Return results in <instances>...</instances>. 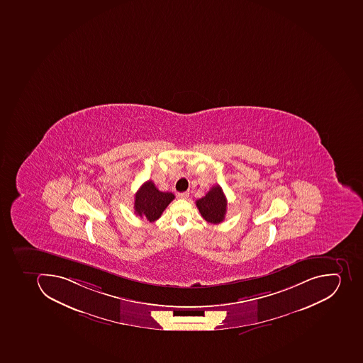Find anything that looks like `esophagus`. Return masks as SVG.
<instances>
[{
    "instance_id": "34e87169",
    "label": "esophagus",
    "mask_w": 363,
    "mask_h": 363,
    "mask_svg": "<svg viewBox=\"0 0 363 363\" xmlns=\"http://www.w3.org/2000/svg\"><path fill=\"white\" fill-rule=\"evenodd\" d=\"M189 196V192L178 193V198L179 199H187Z\"/></svg>"
}]
</instances>
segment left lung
Instances as JSON below:
<instances>
[{
    "label": "left lung",
    "instance_id": "8db88e82",
    "mask_svg": "<svg viewBox=\"0 0 363 363\" xmlns=\"http://www.w3.org/2000/svg\"><path fill=\"white\" fill-rule=\"evenodd\" d=\"M196 206L201 216L211 224H219L226 215L227 200L220 186L211 187L206 196L196 201Z\"/></svg>",
    "mask_w": 363,
    "mask_h": 363
}]
</instances>
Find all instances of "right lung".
I'll return each mask as SVG.
<instances>
[{
	"instance_id": "obj_1",
	"label": "right lung",
	"mask_w": 363,
	"mask_h": 363,
	"mask_svg": "<svg viewBox=\"0 0 363 363\" xmlns=\"http://www.w3.org/2000/svg\"><path fill=\"white\" fill-rule=\"evenodd\" d=\"M174 199L172 193L161 192L152 180H148L135 195V213L152 223L161 217Z\"/></svg>"
}]
</instances>
